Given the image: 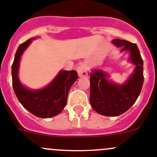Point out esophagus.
I'll return each instance as SVG.
<instances>
[{
	"instance_id": "esophagus-1",
	"label": "esophagus",
	"mask_w": 157,
	"mask_h": 157,
	"mask_svg": "<svg viewBox=\"0 0 157 157\" xmlns=\"http://www.w3.org/2000/svg\"><path fill=\"white\" fill-rule=\"evenodd\" d=\"M77 73H78V75L80 77H87L88 72L86 65L85 64H80V65H79L78 67H77Z\"/></svg>"
}]
</instances>
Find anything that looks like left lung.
I'll return each mask as SVG.
<instances>
[{
  "mask_svg": "<svg viewBox=\"0 0 157 157\" xmlns=\"http://www.w3.org/2000/svg\"><path fill=\"white\" fill-rule=\"evenodd\" d=\"M112 42L121 47V52H130L129 60L136 67L122 85L109 81L106 73L100 70H93L90 74V105L96 112L105 116H118L128 111L138 98L144 83L143 59L137 45L118 39Z\"/></svg>",
  "mask_w": 157,
  "mask_h": 157,
  "instance_id": "8db88e82",
  "label": "left lung"
}]
</instances>
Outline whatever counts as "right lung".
Wrapping results in <instances>:
<instances>
[{"instance_id":"right-lung-1","label":"right lung","mask_w":157,"mask_h":157,"mask_svg":"<svg viewBox=\"0 0 157 157\" xmlns=\"http://www.w3.org/2000/svg\"><path fill=\"white\" fill-rule=\"evenodd\" d=\"M28 39L17 48L12 64V83L19 102L33 115L39 118H51L57 115L65 107L67 94L73 83L78 79L76 71H61L45 88L32 90L21 84L18 77V68L22 54L32 42Z\"/></svg>"}]
</instances>
